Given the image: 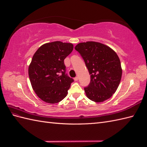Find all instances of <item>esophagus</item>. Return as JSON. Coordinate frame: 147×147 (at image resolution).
Returning <instances> with one entry per match:
<instances>
[{
  "label": "esophagus",
  "instance_id": "34e87169",
  "mask_svg": "<svg viewBox=\"0 0 147 147\" xmlns=\"http://www.w3.org/2000/svg\"><path fill=\"white\" fill-rule=\"evenodd\" d=\"M78 79H79V77H76L74 78V80L75 81H77Z\"/></svg>",
  "mask_w": 147,
  "mask_h": 147
}]
</instances>
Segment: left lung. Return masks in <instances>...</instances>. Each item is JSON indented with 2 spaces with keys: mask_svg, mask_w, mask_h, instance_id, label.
<instances>
[{
  "mask_svg": "<svg viewBox=\"0 0 147 147\" xmlns=\"http://www.w3.org/2000/svg\"><path fill=\"white\" fill-rule=\"evenodd\" d=\"M75 49L83 58L90 75L89 86L84 88L87 97L96 102L109 99L121 79L122 68L118 55L107 45L95 41L79 43Z\"/></svg>",
  "mask_w": 147,
  "mask_h": 147,
  "instance_id": "1",
  "label": "left lung"
}]
</instances>
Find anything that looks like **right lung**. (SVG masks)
Wrapping results in <instances>:
<instances>
[{"instance_id": "1", "label": "right lung", "mask_w": 147, "mask_h": 147, "mask_svg": "<svg viewBox=\"0 0 147 147\" xmlns=\"http://www.w3.org/2000/svg\"><path fill=\"white\" fill-rule=\"evenodd\" d=\"M74 45L54 41L39 48L32 57L28 68L32 89L44 102L55 104L68 94L74 79L65 74L64 60L71 53Z\"/></svg>"}]
</instances>
